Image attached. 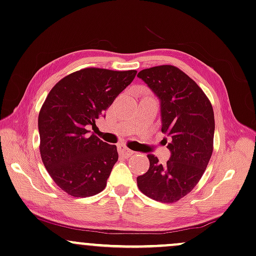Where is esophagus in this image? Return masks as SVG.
I'll use <instances>...</instances> for the list:
<instances>
[{
	"mask_svg": "<svg viewBox=\"0 0 256 256\" xmlns=\"http://www.w3.org/2000/svg\"><path fill=\"white\" fill-rule=\"evenodd\" d=\"M118 151H119V154H120L122 156H124V157H130L131 154H134V151L128 150V148L124 146V145H119Z\"/></svg>",
	"mask_w": 256,
	"mask_h": 256,
	"instance_id": "34e87169",
	"label": "esophagus"
}]
</instances>
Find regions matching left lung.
I'll use <instances>...</instances> for the list:
<instances>
[{
    "label": "left lung",
    "instance_id": "left-lung-1",
    "mask_svg": "<svg viewBox=\"0 0 256 256\" xmlns=\"http://www.w3.org/2000/svg\"><path fill=\"white\" fill-rule=\"evenodd\" d=\"M137 76L160 99L162 132L170 139L171 154L164 166L148 154L150 168L137 177L138 188L158 202H177L196 186L212 157V106L192 78L171 64L143 70Z\"/></svg>",
    "mask_w": 256,
    "mask_h": 256
}]
</instances>
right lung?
<instances>
[{
  "label": "right lung",
  "mask_w": 256,
  "mask_h": 256,
  "mask_svg": "<svg viewBox=\"0 0 256 256\" xmlns=\"http://www.w3.org/2000/svg\"><path fill=\"white\" fill-rule=\"evenodd\" d=\"M137 70L84 68L64 76L50 90L38 113L40 154L56 186L74 197L105 189L118 160L110 145L87 128H96L114 99L134 79Z\"/></svg>",
  "instance_id": "obj_1"
}]
</instances>
